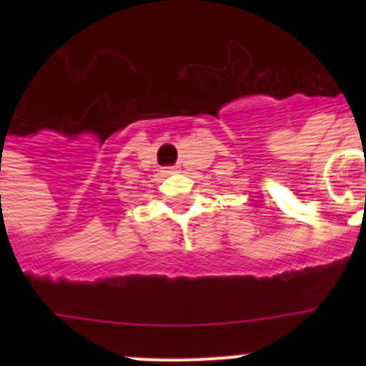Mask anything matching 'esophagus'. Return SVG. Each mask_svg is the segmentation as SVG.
<instances>
[{
    "label": "esophagus",
    "mask_w": 366,
    "mask_h": 366,
    "mask_svg": "<svg viewBox=\"0 0 366 366\" xmlns=\"http://www.w3.org/2000/svg\"><path fill=\"white\" fill-rule=\"evenodd\" d=\"M177 168H179V167H170V168H167V170H163V172L164 174H172V172H176Z\"/></svg>",
    "instance_id": "esophagus-1"
}]
</instances>
